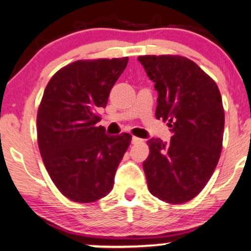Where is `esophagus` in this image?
Segmentation results:
<instances>
[{
	"instance_id": "1",
	"label": "esophagus",
	"mask_w": 251,
	"mask_h": 251,
	"mask_svg": "<svg viewBox=\"0 0 251 251\" xmlns=\"http://www.w3.org/2000/svg\"><path fill=\"white\" fill-rule=\"evenodd\" d=\"M144 143V140L138 138V137H132V144H142Z\"/></svg>"
}]
</instances>
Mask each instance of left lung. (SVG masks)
Instances as JSON below:
<instances>
[{
    "instance_id": "1",
    "label": "left lung",
    "mask_w": 251,
    "mask_h": 251,
    "mask_svg": "<svg viewBox=\"0 0 251 251\" xmlns=\"http://www.w3.org/2000/svg\"><path fill=\"white\" fill-rule=\"evenodd\" d=\"M158 93L156 118L168 121L169 143L148 140L143 163L149 191L169 203H183L202 191L218 164L225 115L218 85L182 56H139Z\"/></svg>"
}]
</instances>
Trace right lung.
Listing matches in <instances>:
<instances>
[{"mask_svg":"<svg viewBox=\"0 0 251 251\" xmlns=\"http://www.w3.org/2000/svg\"><path fill=\"white\" fill-rule=\"evenodd\" d=\"M128 57L76 60L51 77L37 115L40 155L64 197L94 202L112 191L132 136H108L98 109L127 65Z\"/></svg>","mask_w":251,"mask_h":251,"instance_id":"obj_1","label":"right lung"}]
</instances>
